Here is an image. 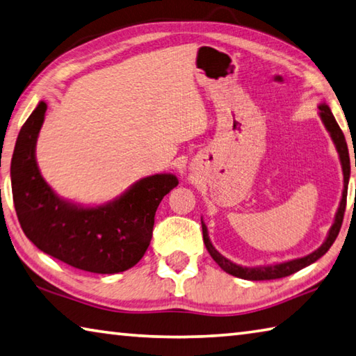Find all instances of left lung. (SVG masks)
Masks as SVG:
<instances>
[{
  "instance_id": "left-lung-1",
  "label": "left lung",
  "mask_w": 356,
  "mask_h": 356,
  "mask_svg": "<svg viewBox=\"0 0 356 356\" xmlns=\"http://www.w3.org/2000/svg\"><path fill=\"white\" fill-rule=\"evenodd\" d=\"M319 115L322 118L323 124H325V128L330 133V136H332V140L334 142L336 149H338L341 167H342V175H344V189H342V198H341L339 208H338V211H336L334 222H333L332 228H330L325 242H323V244L319 248H317V250L307 254V257H303V258L284 261V263L270 264V266L242 267L239 264H234L233 261L227 259L225 257H223V254H220L219 252L216 250L214 245L211 244V241H209L208 228H207V225H204V222L202 220L204 245H207L209 254L213 257L216 263L219 264L227 273H229V275L238 277V278H242V280H252V282H261V280H277V278L292 275V273L302 270L303 267L316 263L317 259L323 257V254H325L330 250V247L333 245V242L336 241V238H338L339 229H341V225H342V219H344V213H346L347 188H348V178H350V158H348V148H347L346 137H344V134H342L339 124L336 123L332 111H330L327 103L319 104ZM355 165H356V161H355Z\"/></svg>"
}]
</instances>
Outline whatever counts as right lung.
Returning a JSON list of instances; mask_svg holds the SVG:
<instances>
[{
    "mask_svg": "<svg viewBox=\"0 0 356 356\" xmlns=\"http://www.w3.org/2000/svg\"><path fill=\"white\" fill-rule=\"evenodd\" d=\"M40 102L20 129L10 162L12 195L23 233L56 259L93 273H118L136 266L153 234L154 214L178 186L172 173L136 181L120 197L99 207H81L60 198L40 175L35 143L45 120Z\"/></svg>",
    "mask_w": 356,
    "mask_h": 356,
    "instance_id": "obj_1",
    "label": "right lung"
}]
</instances>
